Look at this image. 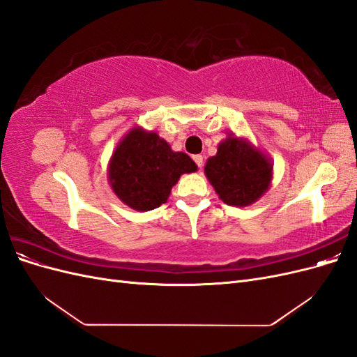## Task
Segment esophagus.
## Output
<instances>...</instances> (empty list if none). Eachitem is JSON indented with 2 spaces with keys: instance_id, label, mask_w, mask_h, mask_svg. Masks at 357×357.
<instances>
[{
  "instance_id": "esophagus-1",
  "label": "esophagus",
  "mask_w": 357,
  "mask_h": 357,
  "mask_svg": "<svg viewBox=\"0 0 357 357\" xmlns=\"http://www.w3.org/2000/svg\"><path fill=\"white\" fill-rule=\"evenodd\" d=\"M193 160H195V164H197L198 168L201 169L202 165H204V158H202V155H195V156H193Z\"/></svg>"
}]
</instances>
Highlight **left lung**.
I'll list each match as a JSON object with an SVG mask.
<instances>
[{
  "label": "left lung",
  "mask_w": 357,
  "mask_h": 357,
  "mask_svg": "<svg viewBox=\"0 0 357 357\" xmlns=\"http://www.w3.org/2000/svg\"><path fill=\"white\" fill-rule=\"evenodd\" d=\"M271 158L247 138L229 134L219 143L218 153L204 167L219 198L234 207H248L271 186Z\"/></svg>",
  "instance_id": "8db88e82"
}]
</instances>
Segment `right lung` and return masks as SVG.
<instances>
[{"instance_id":"obj_1","label":"right lung","mask_w":357,"mask_h":357,"mask_svg":"<svg viewBox=\"0 0 357 357\" xmlns=\"http://www.w3.org/2000/svg\"><path fill=\"white\" fill-rule=\"evenodd\" d=\"M193 171L197 164L186 153L174 152L158 132L135 126L114 149L107 178L129 208L150 211L167 202L181 174Z\"/></svg>"}]
</instances>
